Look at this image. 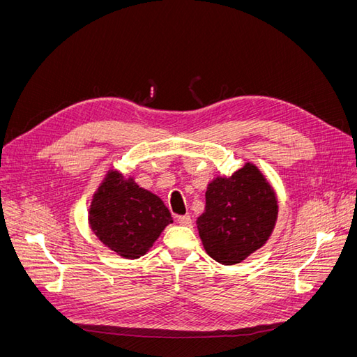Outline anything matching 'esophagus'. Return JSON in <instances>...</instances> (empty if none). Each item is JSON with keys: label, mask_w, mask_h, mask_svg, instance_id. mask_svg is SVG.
<instances>
[{"label": "esophagus", "mask_w": 357, "mask_h": 357, "mask_svg": "<svg viewBox=\"0 0 357 357\" xmlns=\"http://www.w3.org/2000/svg\"><path fill=\"white\" fill-rule=\"evenodd\" d=\"M177 222H178L180 225H183V226H190V225H192V219H190V215H189V214L178 215V218H177Z\"/></svg>", "instance_id": "obj_1"}]
</instances>
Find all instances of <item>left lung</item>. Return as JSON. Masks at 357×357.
Segmentation results:
<instances>
[{
	"instance_id": "1",
	"label": "left lung",
	"mask_w": 357,
	"mask_h": 357,
	"mask_svg": "<svg viewBox=\"0 0 357 357\" xmlns=\"http://www.w3.org/2000/svg\"><path fill=\"white\" fill-rule=\"evenodd\" d=\"M277 214L274 189L250 162L231 177H215L197 220L205 252L222 265L243 262L271 236Z\"/></svg>"
}]
</instances>
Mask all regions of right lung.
Here are the masks:
<instances>
[{
    "mask_svg": "<svg viewBox=\"0 0 357 357\" xmlns=\"http://www.w3.org/2000/svg\"><path fill=\"white\" fill-rule=\"evenodd\" d=\"M89 223L110 250L125 259H138L149 252L172 218L155 193L112 169L93 193Z\"/></svg>",
    "mask_w": 357,
    "mask_h": 357,
    "instance_id": "add662e5",
    "label": "right lung"
}]
</instances>
